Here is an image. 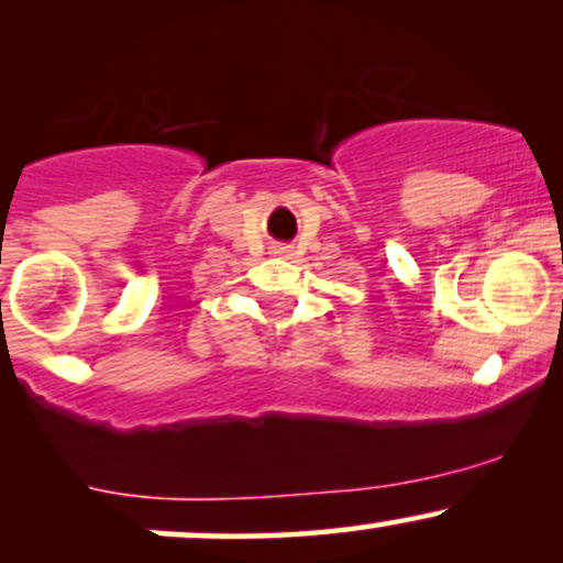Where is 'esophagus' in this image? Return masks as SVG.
Wrapping results in <instances>:
<instances>
[{"instance_id":"1","label":"esophagus","mask_w":563,"mask_h":563,"mask_svg":"<svg viewBox=\"0 0 563 563\" xmlns=\"http://www.w3.org/2000/svg\"><path fill=\"white\" fill-rule=\"evenodd\" d=\"M273 254L275 256H290V249H288V245H275Z\"/></svg>"}]
</instances>
